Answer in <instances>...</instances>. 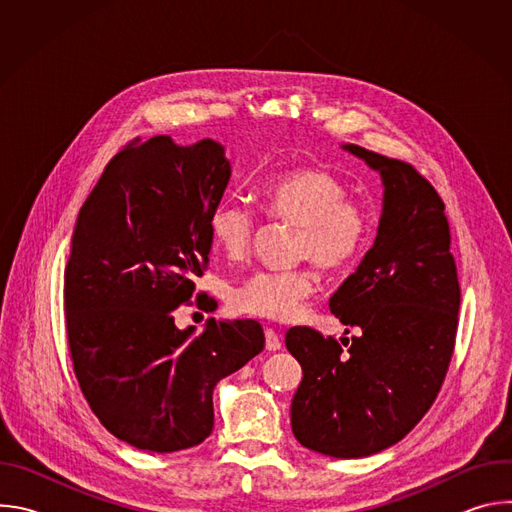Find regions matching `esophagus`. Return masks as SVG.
Returning a JSON list of instances; mask_svg holds the SVG:
<instances>
[{
	"mask_svg": "<svg viewBox=\"0 0 512 512\" xmlns=\"http://www.w3.org/2000/svg\"><path fill=\"white\" fill-rule=\"evenodd\" d=\"M265 348L269 352H275V350L281 348V336L275 330H271V328L265 330Z\"/></svg>",
	"mask_w": 512,
	"mask_h": 512,
	"instance_id": "1",
	"label": "esophagus"
}]
</instances>
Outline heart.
<instances>
[{"label": "heart", "instance_id": "b5f03b06", "mask_svg": "<svg viewBox=\"0 0 512 512\" xmlns=\"http://www.w3.org/2000/svg\"><path fill=\"white\" fill-rule=\"evenodd\" d=\"M267 214L300 227L296 259H312L328 271L348 269L373 235V214L367 204L348 198L342 180L322 168L287 170L257 188ZM257 221L253 212L233 200L218 202L208 216L214 247L229 259L249 253ZM314 273L306 267L289 271H255L243 279L231 296L237 312L289 320L314 291Z\"/></svg>", "mask_w": 512, "mask_h": 512}]
</instances>
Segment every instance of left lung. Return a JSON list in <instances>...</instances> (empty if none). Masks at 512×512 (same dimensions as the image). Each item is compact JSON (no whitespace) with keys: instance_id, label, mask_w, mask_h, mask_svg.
<instances>
[{"instance_id":"1","label":"left lung","mask_w":512,"mask_h":512,"mask_svg":"<svg viewBox=\"0 0 512 512\" xmlns=\"http://www.w3.org/2000/svg\"><path fill=\"white\" fill-rule=\"evenodd\" d=\"M342 150L383 180L377 239L330 298L332 314L360 334L344 352L300 326L285 346L304 371L291 431L304 448L348 460L403 440L435 401L454 352L460 283L435 188L411 164L354 143Z\"/></svg>"}]
</instances>
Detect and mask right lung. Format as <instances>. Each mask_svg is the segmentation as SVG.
I'll return each mask as SVG.
<instances>
[{
    "mask_svg": "<svg viewBox=\"0 0 512 512\" xmlns=\"http://www.w3.org/2000/svg\"><path fill=\"white\" fill-rule=\"evenodd\" d=\"M229 180L231 162L214 139H133L79 212L64 269L72 367L99 421L137 450L202 444L216 383L265 346L255 320L210 318L202 334L174 322L208 263V216ZM214 304L198 296V306Z\"/></svg>",
    "mask_w": 512,
    "mask_h": 512,
    "instance_id": "1",
    "label": "right lung"
}]
</instances>
